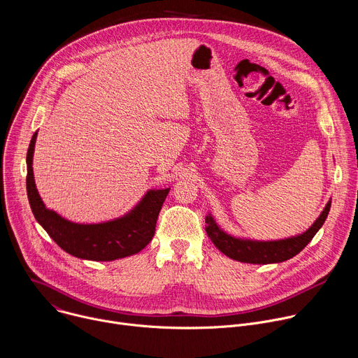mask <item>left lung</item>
Returning <instances> with one entry per match:
<instances>
[{"mask_svg": "<svg viewBox=\"0 0 358 358\" xmlns=\"http://www.w3.org/2000/svg\"><path fill=\"white\" fill-rule=\"evenodd\" d=\"M330 211V201L320 214V217L316 220V222L301 235L282 239V241H271V242H258V241H248V239H239L234 238L224 231L218 228L214 218L208 215L206 218V231L213 241V243L224 253L228 258L246 262V264H278L287 261L308 245L316 232L322 228L324 224L327 214Z\"/></svg>", "mask_w": 358, "mask_h": 358, "instance_id": "1", "label": "left lung"}]
</instances>
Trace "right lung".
<instances>
[{
	"instance_id": "add662e5",
	"label": "right lung",
	"mask_w": 358,
	"mask_h": 358,
	"mask_svg": "<svg viewBox=\"0 0 358 358\" xmlns=\"http://www.w3.org/2000/svg\"><path fill=\"white\" fill-rule=\"evenodd\" d=\"M36 133L27 152V194L35 220L48 235L72 257L87 261H115L144 249L155 236L157 218L170 188L148 191L123 218L90 225L71 222L46 210L35 187L32 156Z\"/></svg>"
}]
</instances>
